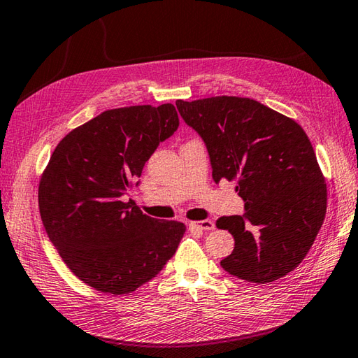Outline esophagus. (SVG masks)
<instances>
[{
  "instance_id": "1",
  "label": "esophagus",
  "mask_w": 358,
  "mask_h": 358,
  "mask_svg": "<svg viewBox=\"0 0 358 358\" xmlns=\"http://www.w3.org/2000/svg\"><path fill=\"white\" fill-rule=\"evenodd\" d=\"M190 226L198 229V230H201V231H209V230H213V229H215V224H213V221H210V220L194 221V222H190Z\"/></svg>"
}]
</instances>
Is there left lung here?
Segmentation results:
<instances>
[{
  "label": "left lung",
  "mask_w": 358,
  "mask_h": 358,
  "mask_svg": "<svg viewBox=\"0 0 358 358\" xmlns=\"http://www.w3.org/2000/svg\"><path fill=\"white\" fill-rule=\"evenodd\" d=\"M177 108L203 138L215 182L236 178L244 201L243 215L217 221L235 239L221 267L256 284L293 271L327 213L325 180L301 124L248 97L177 101Z\"/></svg>",
  "instance_id": "8db88e82"
}]
</instances>
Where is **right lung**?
<instances>
[{
    "label": "right lung",
    "mask_w": 358,
    "mask_h": 358,
    "mask_svg": "<svg viewBox=\"0 0 358 358\" xmlns=\"http://www.w3.org/2000/svg\"><path fill=\"white\" fill-rule=\"evenodd\" d=\"M178 123L172 103L105 111L61 140L41 177L39 212L50 241L99 292H136L177 252L185 224L148 217L122 198Z\"/></svg>",
    "instance_id": "right-lung-1"
}]
</instances>
